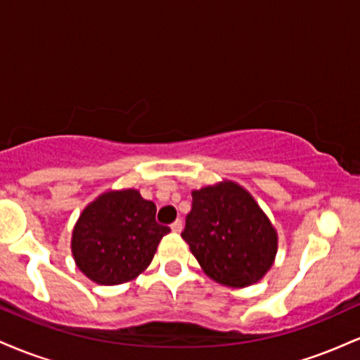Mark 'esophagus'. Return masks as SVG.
Listing matches in <instances>:
<instances>
[{
	"mask_svg": "<svg viewBox=\"0 0 360 360\" xmlns=\"http://www.w3.org/2000/svg\"><path fill=\"white\" fill-rule=\"evenodd\" d=\"M171 230H172V232H174V233H181V232H183V221L176 220V221L171 225Z\"/></svg>",
	"mask_w": 360,
	"mask_h": 360,
	"instance_id": "34e87169",
	"label": "esophagus"
}]
</instances>
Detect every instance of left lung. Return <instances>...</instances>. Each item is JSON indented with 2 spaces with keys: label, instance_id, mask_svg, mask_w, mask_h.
<instances>
[{
  "label": "left lung",
  "instance_id": "8db88e82",
  "mask_svg": "<svg viewBox=\"0 0 360 360\" xmlns=\"http://www.w3.org/2000/svg\"><path fill=\"white\" fill-rule=\"evenodd\" d=\"M181 233L213 281L229 288L257 283L274 264L278 233L252 194L233 181L193 191Z\"/></svg>",
  "mask_w": 360,
  "mask_h": 360
}]
</instances>
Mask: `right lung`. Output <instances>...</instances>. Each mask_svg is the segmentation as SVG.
I'll list each match as a JSON object with an SVG mask.
<instances>
[{
  "label": "right lung",
  "instance_id": "obj_1",
  "mask_svg": "<svg viewBox=\"0 0 360 360\" xmlns=\"http://www.w3.org/2000/svg\"><path fill=\"white\" fill-rule=\"evenodd\" d=\"M155 205L137 189L108 191L82 210L71 249L86 278L103 286L128 283L148 267L169 226L155 221Z\"/></svg>",
  "mask_w": 360,
  "mask_h": 360
}]
</instances>
